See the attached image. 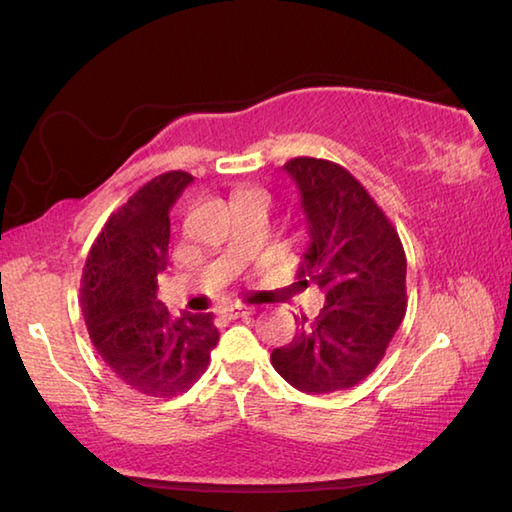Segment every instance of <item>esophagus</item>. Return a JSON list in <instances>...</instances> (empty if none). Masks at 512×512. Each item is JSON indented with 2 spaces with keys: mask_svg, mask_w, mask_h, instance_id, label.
Wrapping results in <instances>:
<instances>
[{
  "mask_svg": "<svg viewBox=\"0 0 512 512\" xmlns=\"http://www.w3.org/2000/svg\"><path fill=\"white\" fill-rule=\"evenodd\" d=\"M222 315L228 319H239V317H248L253 315V306H228L222 310Z\"/></svg>",
  "mask_w": 512,
  "mask_h": 512,
  "instance_id": "obj_1",
  "label": "esophagus"
}]
</instances>
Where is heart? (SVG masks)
<instances>
[{
  "instance_id": "heart-1",
  "label": "heart",
  "mask_w": 512,
  "mask_h": 512,
  "mask_svg": "<svg viewBox=\"0 0 512 512\" xmlns=\"http://www.w3.org/2000/svg\"><path fill=\"white\" fill-rule=\"evenodd\" d=\"M239 197H262V199H268V193H266V190H262V188H246V190H242V193H239Z\"/></svg>"
}]
</instances>
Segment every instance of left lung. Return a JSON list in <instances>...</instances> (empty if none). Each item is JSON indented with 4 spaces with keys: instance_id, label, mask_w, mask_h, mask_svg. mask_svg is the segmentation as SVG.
<instances>
[{
    "instance_id": "1",
    "label": "left lung",
    "mask_w": 512,
    "mask_h": 512,
    "mask_svg": "<svg viewBox=\"0 0 512 512\" xmlns=\"http://www.w3.org/2000/svg\"><path fill=\"white\" fill-rule=\"evenodd\" d=\"M302 195L310 246L299 286L324 290L315 322L295 319L293 342L270 353L290 386L328 395L366 379L406 315V255L393 222L359 179L328 159L284 164Z\"/></svg>"
}]
</instances>
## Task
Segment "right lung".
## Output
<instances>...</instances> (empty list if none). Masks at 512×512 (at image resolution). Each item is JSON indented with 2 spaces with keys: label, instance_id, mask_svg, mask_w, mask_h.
Here are the masks:
<instances>
[{
  "label": "right lung",
  "instance_id": "obj_1",
  "mask_svg": "<svg viewBox=\"0 0 512 512\" xmlns=\"http://www.w3.org/2000/svg\"><path fill=\"white\" fill-rule=\"evenodd\" d=\"M193 182L168 170L108 217L82 273V310L99 357L135 393L170 399L186 393L210 364L219 330L210 313L173 319L157 299L168 266V210Z\"/></svg>",
  "mask_w": 512,
  "mask_h": 512
}]
</instances>
